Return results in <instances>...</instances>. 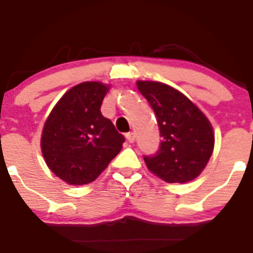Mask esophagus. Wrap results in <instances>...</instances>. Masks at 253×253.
<instances>
[{
	"mask_svg": "<svg viewBox=\"0 0 253 253\" xmlns=\"http://www.w3.org/2000/svg\"><path fill=\"white\" fill-rule=\"evenodd\" d=\"M125 137H126V141H128V142H133V141H134V133L133 132L126 133V134H125Z\"/></svg>",
	"mask_w": 253,
	"mask_h": 253,
	"instance_id": "obj_1",
	"label": "esophagus"
}]
</instances>
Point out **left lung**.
I'll use <instances>...</instances> for the list:
<instances>
[{
  "mask_svg": "<svg viewBox=\"0 0 253 253\" xmlns=\"http://www.w3.org/2000/svg\"><path fill=\"white\" fill-rule=\"evenodd\" d=\"M153 109L161 142L153 156H144L148 169L168 183H185L205 169L214 150L207 117L183 93L158 82H137Z\"/></svg>",
  "mask_w": 253,
  "mask_h": 253,
  "instance_id": "left-lung-1",
  "label": "left lung"
}]
</instances>
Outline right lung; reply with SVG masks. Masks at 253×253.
<instances>
[{
	"mask_svg": "<svg viewBox=\"0 0 253 253\" xmlns=\"http://www.w3.org/2000/svg\"><path fill=\"white\" fill-rule=\"evenodd\" d=\"M108 87L85 82L62 96L47 117L41 148L47 166L70 185H87L121 150L124 136L100 112Z\"/></svg>",
	"mask_w": 253,
	"mask_h": 253,
	"instance_id": "obj_1",
	"label": "right lung"
}]
</instances>
